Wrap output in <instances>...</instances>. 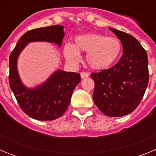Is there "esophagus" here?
I'll use <instances>...</instances> for the list:
<instances>
[{
  "label": "esophagus",
  "instance_id": "34e87169",
  "mask_svg": "<svg viewBox=\"0 0 156 156\" xmlns=\"http://www.w3.org/2000/svg\"><path fill=\"white\" fill-rule=\"evenodd\" d=\"M80 76L82 79H84V78H87V77L89 76V74H88L87 73H81Z\"/></svg>",
  "mask_w": 156,
  "mask_h": 156
}]
</instances>
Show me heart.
I'll return each mask as SVG.
<instances>
[{
    "label": "heart",
    "instance_id": "1",
    "mask_svg": "<svg viewBox=\"0 0 156 156\" xmlns=\"http://www.w3.org/2000/svg\"><path fill=\"white\" fill-rule=\"evenodd\" d=\"M121 51L122 44L118 38L96 33L77 36L74 44H66L63 50L66 60L74 65L80 60V52H87V63L90 69L97 71L107 69L112 66Z\"/></svg>",
    "mask_w": 156,
    "mask_h": 156
}]
</instances>
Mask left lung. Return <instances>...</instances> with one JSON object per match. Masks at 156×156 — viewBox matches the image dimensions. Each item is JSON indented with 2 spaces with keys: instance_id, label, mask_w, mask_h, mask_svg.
<instances>
[{
  "instance_id": "left-lung-1",
  "label": "left lung",
  "mask_w": 156,
  "mask_h": 156,
  "mask_svg": "<svg viewBox=\"0 0 156 156\" xmlns=\"http://www.w3.org/2000/svg\"><path fill=\"white\" fill-rule=\"evenodd\" d=\"M121 41L123 54L108 69L90 74L94 81L93 99L105 115L123 116L140 104L148 86V55L133 36L109 28Z\"/></svg>"
}]
</instances>
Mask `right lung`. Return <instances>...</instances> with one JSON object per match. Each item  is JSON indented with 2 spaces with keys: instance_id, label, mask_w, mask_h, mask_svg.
<instances>
[{
  "instance_id": "right-lung-1",
  "label": "right lung",
  "mask_w": 156,
  "mask_h": 156,
  "mask_svg": "<svg viewBox=\"0 0 156 156\" xmlns=\"http://www.w3.org/2000/svg\"><path fill=\"white\" fill-rule=\"evenodd\" d=\"M64 36V27L60 25L30 30L19 38L10 55V87L23 111L34 119L54 120L62 116L69 105L73 90L80 82V75L57 70L41 85L29 88L19 77L18 58L30 42L54 43L61 47Z\"/></svg>"
}]
</instances>
